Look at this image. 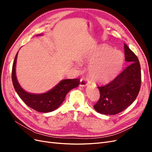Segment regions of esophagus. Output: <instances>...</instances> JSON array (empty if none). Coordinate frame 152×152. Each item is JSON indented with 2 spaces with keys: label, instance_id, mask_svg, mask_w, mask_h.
<instances>
[{
  "label": "esophagus",
  "instance_id": "esophagus-1",
  "mask_svg": "<svg viewBox=\"0 0 152 152\" xmlns=\"http://www.w3.org/2000/svg\"><path fill=\"white\" fill-rule=\"evenodd\" d=\"M87 85L86 80L84 79H81L80 80V86L81 87H85Z\"/></svg>",
  "mask_w": 152,
  "mask_h": 152
}]
</instances>
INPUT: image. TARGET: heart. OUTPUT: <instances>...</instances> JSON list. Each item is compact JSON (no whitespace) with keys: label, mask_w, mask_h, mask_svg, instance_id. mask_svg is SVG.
I'll use <instances>...</instances> for the list:
<instances>
[{"label":"heart","mask_w":152,"mask_h":152,"mask_svg":"<svg viewBox=\"0 0 152 152\" xmlns=\"http://www.w3.org/2000/svg\"><path fill=\"white\" fill-rule=\"evenodd\" d=\"M79 62L90 63L87 73L91 81L105 84L114 79L121 70L124 56L118 50H113L108 45L102 44L82 58Z\"/></svg>","instance_id":"heart-1"}]
</instances>
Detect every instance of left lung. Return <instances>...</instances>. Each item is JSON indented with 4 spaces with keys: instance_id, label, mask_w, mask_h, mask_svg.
<instances>
[{
    "instance_id": "obj_1",
    "label": "left lung",
    "mask_w": 152,
    "mask_h": 152,
    "mask_svg": "<svg viewBox=\"0 0 152 152\" xmlns=\"http://www.w3.org/2000/svg\"><path fill=\"white\" fill-rule=\"evenodd\" d=\"M124 52L129 65L110 83L98 87L100 98L94 108L99 113H120L134 102L138 95L141 82L139 59L126 44Z\"/></svg>"
}]
</instances>
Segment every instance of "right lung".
Here are the masks:
<instances>
[{"mask_svg":"<svg viewBox=\"0 0 152 152\" xmlns=\"http://www.w3.org/2000/svg\"><path fill=\"white\" fill-rule=\"evenodd\" d=\"M42 34L37 35V36ZM17 53L13 62L12 69V81L15 89L20 98L24 103L36 111L42 113L53 112L60 107L65 100V96L69 91L79 86V80H62L53 89L44 93L34 94L28 93L22 88L17 80L16 75V65L18 57Z\"/></svg>","mask_w":152,"mask_h":152,"instance_id":"add662e5","label":"right lung"}]
</instances>
